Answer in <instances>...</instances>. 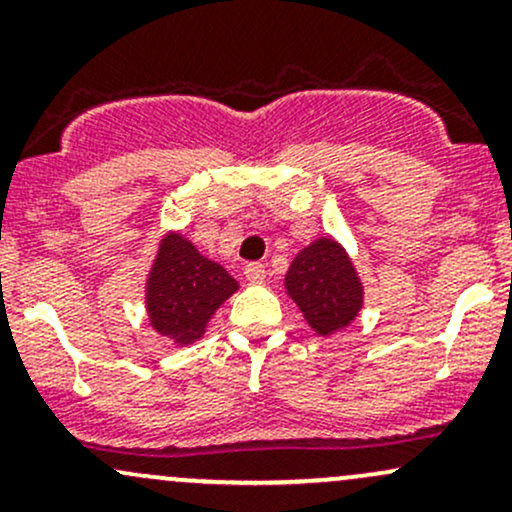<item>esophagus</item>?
Wrapping results in <instances>:
<instances>
[{
    "label": "esophagus",
    "mask_w": 512,
    "mask_h": 512,
    "mask_svg": "<svg viewBox=\"0 0 512 512\" xmlns=\"http://www.w3.org/2000/svg\"><path fill=\"white\" fill-rule=\"evenodd\" d=\"M245 279L250 281V284H264V279H267V269H264V264H257L252 262L245 267Z\"/></svg>",
    "instance_id": "obj_1"
}]
</instances>
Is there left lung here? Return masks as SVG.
I'll return each mask as SVG.
<instances>
[{
  "label": "left lung",
  "instance_id": "1",
  "mask_svg": "<svg viewBox=\"0 0 512 512\" xmlns=\"http://www.w3.org/2000/svg\"><path fill=\"white\" fill-rule=\"evenodd\" d=\"M284 291L317 337L354 325L366 301V286L349 250L332 236H320L296 252L284 274Z\"/></svg>",
  "mask_w": 512,
  "mask_h": 512
}]
</instances>
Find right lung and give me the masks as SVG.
Here are the masks:
<instances>
[{"label":"right lung","mask_w":512,"mask_h":512,"mask_svg":"<svg viewBox=\"0 0 512 512\" xmlns=\"http://www.w3.org/2000/svg\"><path fill=\"white\" fill-rule=\"evenodd\" d=\"M238 289V281L182 231H166L144 279L146 320L170 344L190 346Z\"/></svg>","instance_id":"right-lung-1"}]
</instances>
